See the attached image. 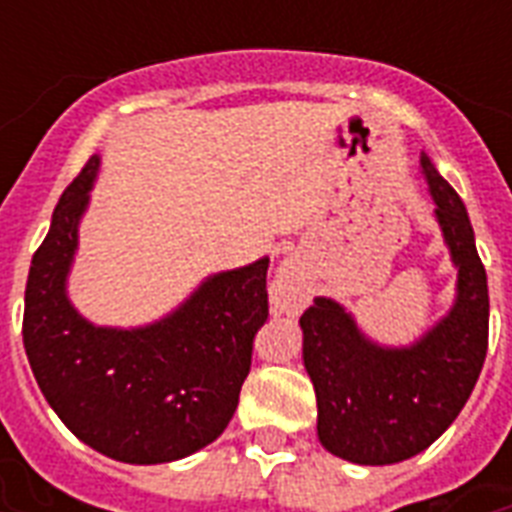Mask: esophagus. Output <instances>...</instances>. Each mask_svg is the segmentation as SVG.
I'll return each mask as SVG.
<instances>
[{"label":"esophagus","instance_id":"esophagus-1","mask_svg":"<svg viewBox=\"0 0 512 512\" xmlns=\"http://www.w3.org/2000/svg\"><path fill=\"white\" fill-rule=\"evenodd\" d=\"M308 303V281L300 273L295 260H284L276 271V279L271 284V308L273 313H295L303 311V305Z\"/></svg>","mask_w":512,"mask_h":512}]
</instances>
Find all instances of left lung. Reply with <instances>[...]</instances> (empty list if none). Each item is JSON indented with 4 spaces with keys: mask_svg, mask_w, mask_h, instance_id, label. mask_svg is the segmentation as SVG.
Here are the masks:
<instances>
[{
    "mask_svg": "<svg viewBox=\"0 0 512 512\" xmlns=\"http://www.w3.org/2000/svg\"><path fill=\"white\" fill-rule=\"evenodd\" d=\"M420 167L457 268L449 313L404 348L369 340L332 297H316L300 316L319 441L356 465H393L425 452L462 412L489 345V287L468 209L428 154Z\"/></svg>",
    "mask_w": 512,
    "mask_h": 512,
    "instance_id": "left-lung-1",
    "label": "left lung"
}]
</instances>
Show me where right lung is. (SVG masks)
Segmentation results:
<instances>
[{
  "label": "right lung",
  "instance_id": "obj_1",
  "mask_svg": "<svg viewBox=\"0 0 512 512\" xmlns=\"http://www.w3.org/2000/svg\"><path fill=\"white\" fill-rule=\"evenodd\" d=\"M100 159L52 212L26 281L23 348L47 404L79 441L111 460L159 465L212 444L239 406L252 340L268 319V257L207 276L146 327H98L66 284Z\"/></svg>",
  "mask_w": 512,
  "mask_h": 512
}]
</instances>
